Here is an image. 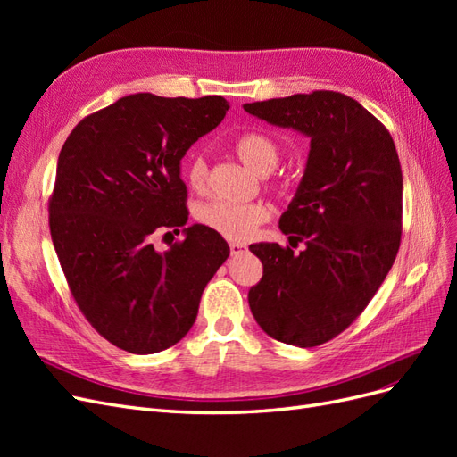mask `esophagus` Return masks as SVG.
Segmentation results:
<instances>
[{"mask_svg": "<svg viewBox=\"0 0 457 457\" xmlns=\"http://www.w3.org/2000/svg\"><path fill=\"white\" fill-rule=\"evenodd\" d=\"M247 252V247L244 244H238V242H230V255L232 257H240Z\"/></svg>", "mask_w": 457, "mask_h": 457, "instance_id": "esophagus-1", "label": "esophagus"}]
</instances>
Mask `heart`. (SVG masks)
Masks as SVG:
<instances>
[{"label":"heart","mask_w":457,"mask_h":457,"mask_svg":"<svg viewBox=\"0 0 457 457\" xmlns=\"http://www.w3.org/2000/svg\"><path fill=\"white\" fill-rule=\"evenodd\" d=\"M238 158L257 175H269L280 162V148L262 133H245L234 145ZM187 181L192 190L205 192L210 171L204 156L190 158L187 163ZM198 223L232 242L250 240L259 225L269 219L267 205L261 202L237 204L227 200H212L198 205Z\"/></svg>","instance_id":"1"}]
</instances>
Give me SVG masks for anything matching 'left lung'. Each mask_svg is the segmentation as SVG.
<instances>
[{
    "instance_id": "left-lung-1",
    "label": "left lung",
    "mask_w": 457,
    "mask_h": 457,
    "mask_svg": "<svg viewBox=\"0 0 457 457\" xmlns=\"http://www.w3.org/2000/svg\"><path fill=\"white\" fill-rule=\"evenodd\" d=\"M244 110L311 139L305 173L278 223L305 250L250 245L262 278L247 301L270 337L316 347L356 320L393 267L403 228L396 148L383 123L343 93H297Z\"/></svg>"
}]
</instances>
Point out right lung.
Masks as SVG:
<instances>
[{
    "mask_svg": "<svg viewBox=\"0 0 457 457\" xmlns=\"http://www.w3.org/2000/svg\"><path fill=\"white\" fill-rule=\"evenodd\" d=\"M227 110L217 95L135 93L81 120L61 150L49 202L54 252L79 311L123 351L152 354L181 341L230 253L220 234L185 228L181 179L187 150ZM179 226L186 240L158 253L151 234Z\"/></svg>",
    "mask_w": 457,
    "mask_h": 457,
    "instance_id": "add662e5",
    "label": "right lung"
}]
</instances>
